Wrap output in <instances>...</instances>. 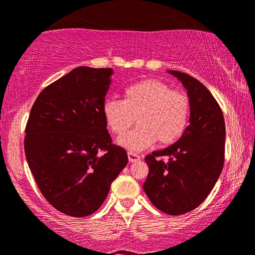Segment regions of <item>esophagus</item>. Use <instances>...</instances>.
<instances>
[{
	"mask_svg": "<svg viewBox=\"0 0 255 255\" xmlns=\"http://www.w3.org/2000/svg\"><path fill=\"white\" fill-rule=\"evenodd\" d=\"M128 160H130L131 163H134V162H138V160H140V156L138 154H135V152H132V151L128 152Z\"/></svg>",
	"mask_w": 255,
	"mask_h": 255,
	"instance_id": "34e87169",
	"label": "esophagus"
}]
</instances>
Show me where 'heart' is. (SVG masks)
<instances>
[{"label":"heart","mask_w":255,"mask_h":255,"mask_svg":"<svg viewBox=\"0 0 255 255\" xmlns=\"http://www.w3.org/2000/svg\"><path fill=\"white\" fill-rule=\"evenodd\" d=\"M103 115L109 130L117 136H122L136 117L139 127L120 139V143L139 151L156 141L160 146H168L181 138L189 121L190 100L185 92L150 78L128 87L123 100L106 99Z\"/></svg>","instance_id":"heart-1"}]
</instances>
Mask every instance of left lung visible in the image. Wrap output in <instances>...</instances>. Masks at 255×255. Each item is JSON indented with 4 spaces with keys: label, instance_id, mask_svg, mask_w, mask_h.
<instances>
[{
    "label": "left lung",
    "instance_id": "8db88e82",
    "mask_svg": "<svg viewBox=\"0 0 255 255\" xmlns=\"http://www.w3.org/2000/svg\"><path fill=\"white\" fill-rule=\"evenodd\" d=\"M190 100V124L177 142L144 157L149 173L143 190L162 212L193 211L211 193L225 163L226 125L220 106L201 82L170 70Z\"/></svg>",
    "mask_w": 255,
    "mask_h": 255
}]
</instances>
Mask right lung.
Returning <instances> with one entry per match:
<instances>
[{
  "label": "right lung",
  "mask_w": 255,
  "mask_h": 255,
  "mask_svg": "<svg viewBox=\"0 0 255 255\" xmlns=\"http://www.w3.org/2000/svg\"><path fill=\"white\" fill-rule=\"evenodd\" d=\"M112 74V68H75L43 90L27 121L23 146L38 189L70 217L95 213L128 164L103 115Z\"/></svg>",
  "instance_id": "obj_1"
}]
</instances>
